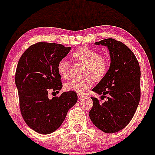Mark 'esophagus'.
<instances>
[{
    "mask_svg": "<svg viewBox=\"0 0 155 155\" xmlns=\"http://www.w3.org/2000/svg\"><path fill=\"white\" fill-rule=\"evenodd\" d=\"M78 100H81V99H82L83 97H84L83 94H78Z\"/></svg>",
    "mask_w": 155,
    "mask_h": 155,
    "instance_id": "esophagus-1",
    "label": "esophagus"
}]
</instances>
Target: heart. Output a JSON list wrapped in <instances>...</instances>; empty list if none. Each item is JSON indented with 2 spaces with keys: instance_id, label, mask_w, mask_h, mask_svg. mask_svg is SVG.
I'll return each instance as SVG.
<instances>
[{
  "instance_id": "heart-1",
  "label": "heart",
  "mask_w": 155,
  "mask_h": 155,
  "mask_svg": "<svg viewBox=\"0 0 155 155\" xmlns=\"http://www.w3.org/2000/svg\"><path fill=\"white\" fill-rule=\"evenodd\" d=\"M72 57L78 62L86 65L84 75L82 79H72L65 84V88L68 91L83 93L93 84V79L100 81L105 76L108 69V60L100 55L99 52L86 47L78 48L72 53ZM57 71L61 76L67 78L70 71V63L67 58H62L57 64Z\"/></svg>"
}]
</instances>
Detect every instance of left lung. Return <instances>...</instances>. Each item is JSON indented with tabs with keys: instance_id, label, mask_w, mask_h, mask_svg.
Here are the masks:
<instances>
[{
	"instance_id": "obj_1",
	"label": "left lung",
	"mask_w": 155,
	"mask_h": 155,
	"mask_svg": "<svg viewBox=\"0 0 155 155\" xmlns=\"http://www.w3.org/2000/svg\"><path fill=\"white\" fill-rule=\"evenodd\" d=\"M109 50L110 65L105 76L92 91L102 94L103 102L91 97L93 107L89 117L97 128L106 133H114L130 123L140 98V69L132 50L114 39L95 42Z\"/></svg>"
}]
</instances>
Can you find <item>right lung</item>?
Here are the masks:
<instances>
[{
  "mask_svg": "<svg viewBox=\"0 0 155 155\" xmlns=\"http://www.w3.org/2000/svg\"><path fill=\"white\" fill-rule=\"evenodd\" d=\"M70 50L71 47L60 44L38 42L24 52L17 64L15 84L20 112L28 126L38 133L46 135L55 131L78 101L77 94L72 91L48 97L50 91L61 89L57 64Z\"/></svg>",
  "mask_w": 155,
  "mask_h": 155,
  "instance_id": "right-lung-1",
  "label": "right lung"
}]
</instances>
